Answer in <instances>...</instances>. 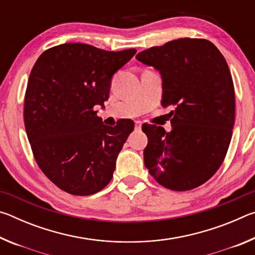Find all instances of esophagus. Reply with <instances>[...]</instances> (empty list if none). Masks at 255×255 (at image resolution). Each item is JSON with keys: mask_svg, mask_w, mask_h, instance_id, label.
I'll list each match as a JSON object with an SVG mask.
<instances>
[{"mask_svg": "<svg viewBox=\"0 0 255 255\" xmlns=\"http://www.w3.org/2000/svg\"><path fill=\"white\" fill-rule=\"evenodd\" d=\"M141 125H143V124H141V122H139V120H136V122H135V129H136V130H140Z\"/></svg>", "mask_w": 255, "mask_h": 255, "instance_id": "esophagus-1", "label": "esophagus"}]
</instances>
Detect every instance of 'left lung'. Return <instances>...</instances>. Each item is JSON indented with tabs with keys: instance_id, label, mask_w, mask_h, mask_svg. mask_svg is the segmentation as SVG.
Listing matches in <instances>:
<instances>
[{
	"instance_id": "obj_1",
	"label": "left lung",
	"mask_w": 255,
	"mask_h": 255,
	"mask_svg": "<svg viewBox=\"0 0 255 255\" xmlns=\"http://www.w3.org/2000/svg\"><path fill=\"white\" fill-rule=\"evenodd\" d=\"M136 59L159 72L163 108L172 130L143 125L144 163L157 182L174 191L199 187L225 158L235 120V92L221 51L206 39L180 38L152 47Z\"/></svg>"
}]
</instances>
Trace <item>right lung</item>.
<instances>
[{"instance_id": "right-lung-1", "label": "right lung", "mask_w": 255, "mask_h": 255, "mask_svg": "<svg viewBox=\"0 0 255 255\" xmlns=\"http://www.w3.org/2000/svg\"><path fill=\"white\" fill-rule=\"evenodd\" d=\"M135 54L70 42L44 51L32 67L23 110L28 139L41 171L71 195H93L112 179L133 122L109 127L94 107H105L115 73Z\"/></svg>"}]
</instances>
